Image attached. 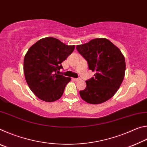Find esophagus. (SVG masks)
I'll return each instance as SVG.
<instances>
[{
	"mask_svg": "<svg viewBox=\"0 0 147 147\" xmlns=\"http://www.w3.org/2000/svg\"><path fill=\"white\" fill-rule=\"evenodd\" d=\"M73 80H74V81H79V80H80V78H73Z\"/></svg>",
	"mask_w": 147,
	"mask_h": 147,
	"instance_id": "esophagus-1",
	"label": "esophagus"
}]
</instances>
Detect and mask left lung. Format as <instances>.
Segmentation results:
<instances>
[{
  "label": "left lung",
  "instance_id": "left-lung-1",
  "mask_svg": "<svg viewBox=\"0 0 147 147\" xmlns=\"http://www.w3.org/2000/svg\"><path fill=\"white\" fill-rule=\"evenodd\" d=\"M88 61L94 77L86 81V88L80 91L84 101L92 104L109 100L120 88L126 70L125 59L118 47L106 38H96L76 46Z\"/></svg>",
  "mask_w": 147,
  "mask_h": 147
}]
</instances>
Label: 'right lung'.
<instances>
[{"label":"right lung","instance_id":"add662e5","mask_svg":"<svg viewBox=\"0 0 147 147\" xmlns=\"http://www.w3.org/2000/svg\"><path fill=\"white\" fill-rule=\"evenodd\" d=\"M74 45H67L54 38L37 41L24 58V73L30 89L45 102L61 98L71 78L59 74L61 63L73 53Z\"/></svg>","mask_w":147,"mask_h":147}]
</instances>
